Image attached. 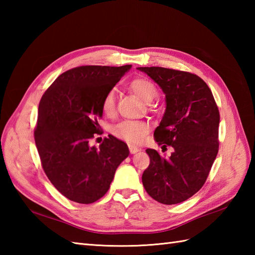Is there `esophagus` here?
<instances>
[{"mask_svg": "<svg viewBox=\"0 0 255 255\" xmlns=\"http://www.w3.org/2000/svg\"><path fill=\"white\" fill-rule=\"evenodd\" d=\"M129 151H130V153H137L138 151H140V148L136 147V145H132V144H129Z\"/></svg>", "mask_w": 255, "mask_h": 255, "instance_id": "esophagus-1", "label": "esophagus"}]
</instances>
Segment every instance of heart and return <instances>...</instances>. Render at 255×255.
<instances>
[{"instance_id":"obj_1","label":"heart","mask_w":255,"mask_h":255,"mask_svg":"<svg viewBox=\"0 0 255 255\" xmlns=\"http://www.w3.org/2000/svg\"><path fill=\"white\" fill-rule=\"evenodd\" d=\"M130 89L134 94L145 103H150L155 100L159 95V90L156 85L145 78H136L129 83ZM101 108L103 113L107 116L115 114L117 108L116 91L110 89L104 94L101 102ZM113 133L119 139L129 143H138L144 138L149 131V126L143 122L139 121H124L118 123L112 129Z\"/></svg>"}]
</instances>
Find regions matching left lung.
I'll return each mask as SVG.
<instances>
[{"label":"left lung","mask_w":255,"mask_h":255,"mask_svg":"<svg viewBox=\"0 0 255 255\" xmlns=\"http://www.w3.org/2000/svg\"><path fill=\"white\" fill-rule=\"evenodd\" d=\"M163 90L166 110L154 140L170 156L147 149L150 164L143 187L164 205L182 203L203 187L219 150V110L208 85L198 75L161 67H140Z\"/></svg>","instance_id":"left-lung-1"}]
</instances>
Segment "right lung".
<instances>
[{
  "label": "right lung",
  "instance_id": "obj_1",
  "mask_svg": "<svg viewBox=\"0 0 255 255\" xmlns=\"http://www.w3.org/2000/svg\"><path fill=\"white\" fill-rule=\"evenodd\" d=\"M130 67L70 69L41 96L34 131L41 166L52 185L72 202L92 204L104 196L129 154L127 144L112 134L99 149L89 142L100 130L103 96Z\"/></svg>",
  "mask_w": 255,
  "mask_h": 255
}]
</instances>
